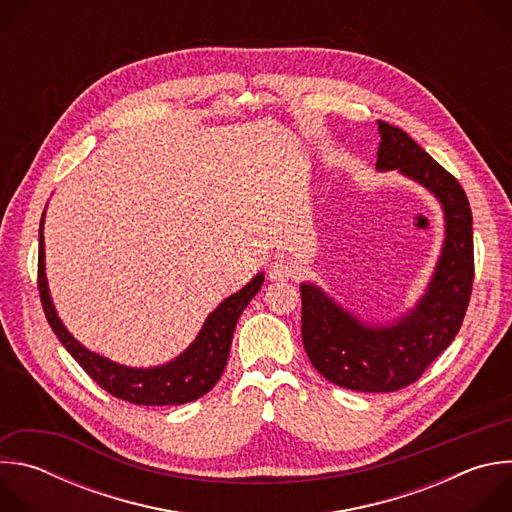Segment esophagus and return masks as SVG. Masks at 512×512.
<instances>
[{"instance_id": "34e87169", "label": "esophagus", "mask_w": 512, "mask_h": 512, "mask_svg": "<svg viewBox=\"0 0 512 512\" xmlns=\"http://www.w3.org/2000/svg\"><path fill=\"white\" fill-rule=\"evenodd\" d=\"M302 271L300 263L289 259V257H277L275 261H271L269 265V277L271 279H291V277H298Z\"/></svg>"}]
</instances>
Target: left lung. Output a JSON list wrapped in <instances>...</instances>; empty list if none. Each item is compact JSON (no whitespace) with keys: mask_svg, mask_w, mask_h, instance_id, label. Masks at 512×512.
Masks as SVG:
<instances>
[{"mask_svg":"<svg viewBox=\"0 0 512 512\" xmlns=\"http://www.w3.org/2000/svg\"><path fill=\"white\" fill-rule=\"evenodd\" d=\"M377 170L413 180L444 214V241L421 296L389 320H367L324 287L302 281V340L314 369L360 393H391L415 383L456 338L472 291V212L460 182L399 127L377 121Z\"/></svg>","mask_w":512,"mask_h":512,"instance_id":"obj_1","label":"left lung"}]
</instances>
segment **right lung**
I'll list each match as a JSON object with an SVG mask.
<instances>
[{
    "label": "right lung",
    "instance_id": "add662e5",
    "mask_svg": "<svg viewBox=\"0 0 512 512\" xmlns=\"http://www.w3.org/2000/svg\"><path fill=\"white\" fill-rule=\"evenodd\" d=\"M44 216L40 223V251H38V287L48 324L56 338L70 352L81 367L89 373L97 385L117 399L133 405H184L206 395L216 381L221 379L227 358L231 352L233 332L239 316L255 298L265 281V273L259 271L247 285L233 296L225 298L204 320L196 338L176 358L156 364V367H127L99 352L89 350L68 332L60 320L50 296L46 277V253H44Z\"/></svg>",
    "mask_w": 512,
    "mask_h": 512
}]
</instances>
